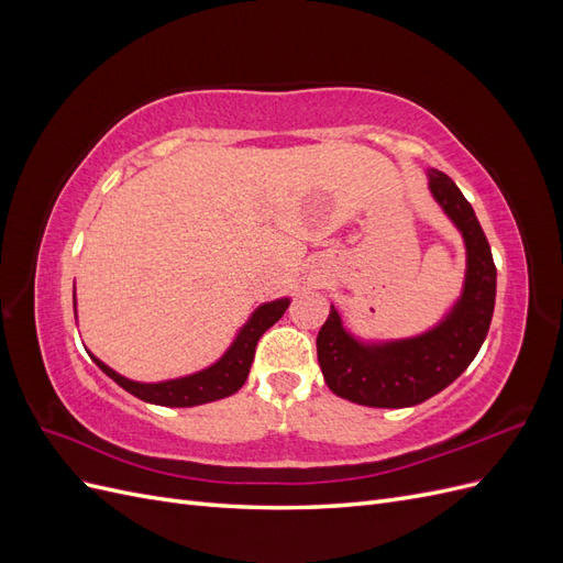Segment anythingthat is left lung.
<instances>
[{"label":"left lung","mask_w":563,"mask_h":563,"mask_svg":"<svg viewBox=\"0 0 563 563\" xmlns=\"http://www.w3.org/2000/svg\"><path fill=\"white\" fill-rule=\"evenodd\" d=\"M428 187L465 244V282L449 312L411 338L364 340L331 305L317 335V360L333 395L373 408L422 404L463 373L486 340L496 308V265L472 203L446 176L428 168Z\"/></svg>","instance_id":"8db88e82"}]
</instances>
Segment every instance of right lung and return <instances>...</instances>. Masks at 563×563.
<instances>
[{
  "label": "right lung",
  "mask_w": 563,
  "mask_h": 563,
  "mask_svg": "<svg viewBox=\"0 0 563 563\" xmlns=\"http://www.w3.org/2000/svg\"><path fill=\"white\" fill-rule=\"evenodd\" d=\"M288 302H291V298H277L272 302H263L261 308H255L244 327L236 331L230 347L218 362L183 378H172L162 383H139V380L124 378L122 373H117L106 362H100L96 354L89 352V356L96 362V366L103 371L106 376H110L119 387H124L133 397H139L147 404L190 408L199 404L218 401L234 395V391L246 383L251 364H253L255 345H258L261 335L272 327V323H277L282 319ZM75 317H77V298H75Z\"/></svg>",
  "instance_id": "add662e5"
}]
</instances>
